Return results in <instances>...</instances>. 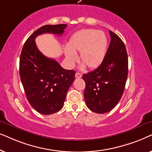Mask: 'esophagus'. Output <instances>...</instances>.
Wrapping results in <instances>:
<instances>
[{
  "mask_svg": "<svg viewBox=\"0 0 152 152\" xmlns=\"http://www.w3.org/2000/svg\"><path fill=\"white\" fill-rule=\"evenodd\" d=\"M82 74H80V73H79V72H76L75 73V77L76 78H81L82 77Z\"/></svg>",
  "mask_w": 152,
  "mask_h": 152,
  "instance_id": "esophagus-1",
  "label": "esophagus"
}]
</instances>
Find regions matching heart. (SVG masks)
Wrapping results in <instances>:
<instances>
[{
	"label": "heart",
	"mask_w": 152,
	"mask_h": 152,
	"mask_svg": "<svg viewBox=\"0 0 152 152\" xmlns=\"http://www.w3.org/2000/svg\"><path fill=\"white\" fill-rule=\"evenodd\" d=\"M108 45L107 37L102 31L93 29H84L74 33L67 43L64 50L69 66H72L77 60L75 54L80 53L82 66L89 68H96L104 59Z\"/></svg>",
	"instance_id": "b5f03b06"
}]
</instances>
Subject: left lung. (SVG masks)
I'll use <instances>...</instances> for the list:
<instances>
[{
	"label": "left lung",
	"instance_id": "8db88e82",
	"mask_svg": "<svg viewBox=\"0 0 152 152\" xmlns=\"http://www.w3.org/2000/svg\"><path fill=\"white\" fill-rule=\"evenodd\" d=\"M111 42L101 65L84 74V93L87 107L97 113L111 111L123 94L128 75V57L122 39L109 31Z\"/></svg>",
	"mask_w": 152,
	"mask_h": 152
}]
</instances>
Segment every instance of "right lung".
I'll return each instance as SVG.
<instances>
[{
  "label": "right lung",
  "instance_id": "right-lung-1",
  "mask_svg": "<svg viewBox=\"0 0 152 152\" xmlns=\"http://www.w3.org/2000/svg\"><path fill=\"white\" fill-rule=\"evenodd\" d=\"M66 26L41 27L27 39L20 54L19 73L27 99L34 109L43 115L55 113L63 108L75 71L64 69L55 59L43 55L37 48L35 38L45 33L61 36Z\"/></svg>",
  "mask_w": 152,
  "mask_h": 152
}]
</instances>
